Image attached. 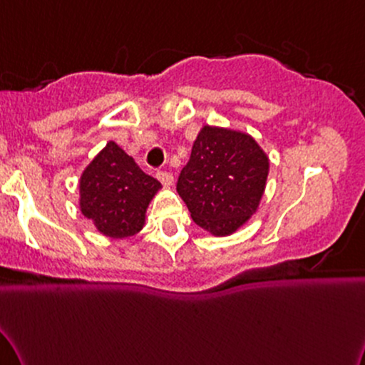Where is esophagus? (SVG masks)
<instances>
[{"mask_svg":"<svg viewBox=\"0 0 365 365\" xmlns=\"http://www.w3.org/2000/svg\"><path fill=\"white\" fill-rule=\"evenodd\" d=\"M157 179H159V181L168 187L173 186V182H174V175L168 173V170H159V173H157Z\"/></svg>","mask_w":365,"mask_h":365,"instance_id":"1","label":"esophagus"}]
</instances>
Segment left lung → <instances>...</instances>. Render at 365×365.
I'll return each instance as SVG.
<instances>
[{"instance_id": "1", "label": "left lung", "mask_w": 365, "mask_h": 365, "mask_svg": "<svg viewBox=\"0 0 365 365\" xmlns=\"http://www.w3.org/2000/svg\"><path fill=\"white\" fill-rule=\"evenodd\" d=\"M269 157L249 133L205 125L178 179L196 225L215 237L237 232L259 208Z\"/></svg>"}]
</instances>
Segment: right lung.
<instances>
[{"instance_id":"add662e5","label":"right lung","mask_w":365,"mask_h":365,"mask_svg":"<svg viewBox=\"0 0 365 365\" xmlns=\"http://www.w3.org/2000/svg\"><path fill=\"white\" fill-rule=\"evenodd\" d=\"M160 182L143 173L115 142L89 162L81 174L79 206L98 232L110 238H127L145 225V211Z\"/></svg>"}]
</instances>
